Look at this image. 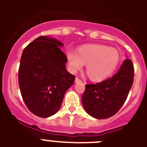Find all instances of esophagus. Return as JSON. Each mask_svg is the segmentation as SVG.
<instances>
[{"mask_svg":"<svg viewBox=\"0 0 147 147\" xmlns=\"http://www.w3.org/2000/svg\"><path fill=\"white\" fill-rule=\"evenodd\" d=\"M82 80H80V78H78V77H76V79H75V82L76 83H79V82H82Z\"/></svg>","mask_w":147,"mask_h":147,"instance_id":"obj_1","label":"esophagus"}]
</instances>
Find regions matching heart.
Here are the masks:
<instances>
[{"label": "heart", "mask_w": 147, "mask_h": 147, "mask_svg": "<svg viewBox=\"0 0 147 147\" xmlns=\"http://www.w3.org/2000/svg\"><path fill=\"white\" fill-rule=\"evenodd\" d=\"M68 70L75 74L86 64V72L90 80L101 82L113 74L119 65L121 55L114 48L100 44H88L79 47L76 52L66 54Z\"/></svg>", "instance_id": "1"}]
</instances>
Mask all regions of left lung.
Segmentation results:
<instances>
[{
  "mask_svg": "<svg viewBox=\"0 0 147 147\" xmlns=\"http://www.w3.org/2000/svg\"><path fill=\"white\" fill-rule=\"evenodd\" d=\"M134 67L129 59L111 78L96 84L85 85L82 102L92 117L105 119L115 115L127 99L133 84Z\"/></svg>",
  "mask_w": 147,
  "mask_h": 147,
  "instance_id": "1",
  "label": "left lung"
}]
</instances>
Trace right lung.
Listing matches in <instances>:
<instances>
[{"instance_id":"right-lung-1","label":"right lung","mask_w":147,"mask_h":147,"mask_svg":"<svg viewBox=\"0 0 147 147\" xmlns=\"http://www.w3.org/2000/svg\"><path fill=\"white\" fill-rule=\"evenodd\" d=\"M63 44L54 38L40 36L24 49L18 70L22 98L35 115L47 118L60 108L67 90L75 76L66 70L67 57Z\"/></svg>"}]
</instances>
